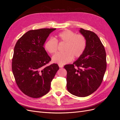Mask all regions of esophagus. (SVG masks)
<instances>
[{"mask_svg":"<svg viewBox=\"0 0 120 120\" xmlns=\"http://www.w3.org/2000/svg\"><path fill=\"white\" fill-rule=\"evenodd\" d=\"M59 66L60 68H62L64 67V65L63 64H59Z\"/></svg>","mask_w":120,"mask_h":120,"instance_id":"obj_1","label":"esophagus"}]
</instances>
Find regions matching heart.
<instances>
[{
	"label": "heart",
	"mask_w": 120,
	"mask_h": 120,
	"mask_svg": "<svg viewBox=\"0 0 120 120\" xmlns=\"http://www.w3.org/2000/svg\"><path fill=\"white\" fill-rule=\"evenodd\" d=\"M58 42L65 43L63 52L57 53L52 56L54 63L61 64H66L73 59L80 57L84 52L86 46V41L82 34H77L70 30H66L60 32L56 38H50L45 44V48L50 54L55 53L58 50Z\"/></svg>",
	"instance_id": "1"
}]
</instances>
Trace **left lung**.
<instances>
[{"label":"left lung","mask_w":120,"mask_h":120,"mask_svg":"<svg viewBox=\"0 0 120 120\" xmlns=\"http://www.w3.org/2000/svg\"><path fill=\"white\" fill-rule=\"evenodd\" d=\"M86 41L84 52L73 64L64 66L67 71V87L73 95L85 97L99 88L107 68L103 45L94 32L81 28Z\"/></svg>","instance_id":"1"}]
</instances>
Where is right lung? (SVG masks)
<instances>
[{
	"instance_id": "1",
	"label": "right lung",
	"mask_w": 120,
	"mask_h": 120,
	"mask_svg": "<svg viewBox=\"0 0 120 120\" xmlns=\"http://www.w3.org/2000/svg\"><path fill=\"white\" fill-rule=\"evenodd\" d=\"M56 28H41L26 32L16 43L12 70L17 86L23 93L34 98L41 97L50 90L51 82L59 67L47 66L51 58L43 45Z\"/></svg>"
}]
</instances>
